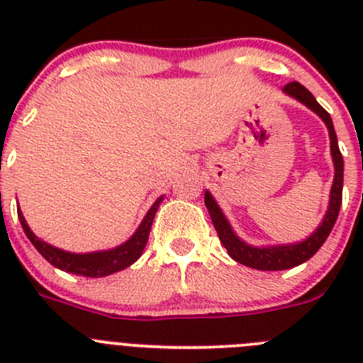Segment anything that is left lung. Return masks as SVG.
Instances as JSON below:
<instances>
[{"label": "left lung", "instance_id": "1", "mask_svg": "<svg viewBox=\"0 0 363 363\" xmlns=\"http://www.w3.org/2000/svg\"><path fill=\"white\" fill-rule=\"evenodd\" d=\"M285 94L293 96L298 101L314 111L325 121L327 129H329V138H331V154L333 162H335V182L331 187V201H329V209L323 216L322 225L311 234L309 238L303 240L300 243H291V245H277V247H251L236 236L230 229L229 221L225 220L223 213L220 211L214 198L211 196L209 191L205 192V205L209 209L211 220L216 229L220 242L227 249L229 256L236 259L238 264L247 265V267L258 269V271H284V269L296 267V265L303 264L309 258L316 255L323 242L327 240L329 233L333 230L336 223V218L340 213V205H342V187H344V158L338 149V140H336L335 127H333V120L329 116V112L322 107V105L314 99V96L307 91L306 86L298 82H289L284 86Z\"/></svg>", "mask_w": 363, "mask_h": 363}]
</instances>
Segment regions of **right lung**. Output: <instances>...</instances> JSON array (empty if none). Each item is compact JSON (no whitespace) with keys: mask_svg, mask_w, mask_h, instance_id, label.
Listing matches in <instances>:
<instances>
[{"mask_svg":"<svg viewBox=\"0 0 363 363\" xmlns=\"http://www.w3.org/2000/svg\"><path fill=\"white\" fill-rule=\"evenodd\" d=\"M163 198H158L156 203L152 205L147 213V216L143 218L142 225L138 227L136 233L133 234V238L127 240L123 245L116 247V249H111V251L104 252H89V255H72V252H65L62 249H56V247L49 245V243L41 242L36 234L28 229L27 221H25L23 214L18 209V218L19 223L23 227L27 238L30 240L32 245L36 247L38 252L43 256L49 264H52L54 267L62 269L65 272H72V274H79V277L86 278H99V277H108L112 272H118L121 269L129 267L136 262L140 256H142L143 249L147 245V240H149L150 225H152L154 214L158 211L160 201Z\"/></svg>","mask_w":363,"mask_h":363,"instance_id":"obj_1","label":"right lung"}]
</instances>
